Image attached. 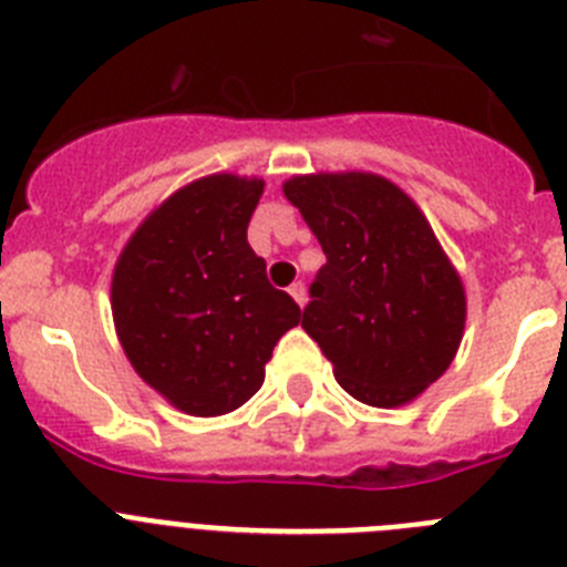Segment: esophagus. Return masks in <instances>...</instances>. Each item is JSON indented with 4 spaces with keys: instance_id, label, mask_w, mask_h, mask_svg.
<instances>
[{
    "instance_id": "obj_1",
    "label": "esophagus",
    "mask_w": 567,
    "mask_h": 567,
    "mask_svg": "<svg viewBox=\"0 0 567 567\" xmlns=\"http://www.w3.org/2000/svg\"><path fill=\"white\" fill-rule=\"evenodd\" d=\"M289 295H292L298 307H303V303H307V289H303V284H292V287H289Z\"/></svg>"
}]
</instances>
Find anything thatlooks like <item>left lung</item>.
<instances>
[{"mask_svg":"<svg viewBox=\"0 0 567 567\" xmlns=\"http://www.w3.org/2000/svg\"><path fill=\"white\" fill-rule=\"evenodd\" d=\"M284 195L320 240L327 264L300 327L365 405L412 403L452 365L465 289L417 204L383 175H292Z\"/></svg>","mask_w":567,"mask_h":567,"instance_id":"obj_1","label":"left lung"}]
</instances>
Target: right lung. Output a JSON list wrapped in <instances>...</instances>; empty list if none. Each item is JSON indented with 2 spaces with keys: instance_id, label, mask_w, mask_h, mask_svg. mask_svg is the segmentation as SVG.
<instances>
[{
  "instance_id": "add662e5",
  "label": "right lung",
  "mask_w": 567,
  "mask_h": 567,
  "mask_svg": "<svg viewBox=\"0 0 567 567\" xmlns=\"http://www.w3.org/2000/svg\"><path fill=\"white\" fill-rule=\"evenodd\" d=\"M260 193V178L204 175L158 204L115 260L118 343L138 378L193 417L247 403L280 334L300 323L247 240Z\"/></svg>"
}]
</instances>
